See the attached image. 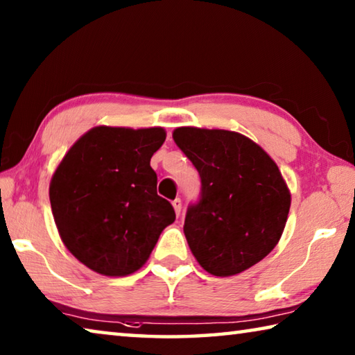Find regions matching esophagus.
I'll list each match as a JSON object with an SVG mask.
<instances>
[{
	"mask_svg": "<svg viewBox=\"0 0 355 355\" xmlns=\"http://www.w3.org/2000/svg\"><path fill=\"white\" fill-rule=\"evenodd\" d=\"M172 205H173V209H175L177 216H180V213H182V200H180V199H175V200L172 202Z\"/></svg>",
	"mask_w": 355,
	"mask_h": 355,
	"instance_id": "esophagus-1",
	"label": "esophagus"
}]
</instances>
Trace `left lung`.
<instances>
[{
	"label": "left lung",
	"instance_id": "1",
	"mask_svg": "<svg viewBox=\"0 0 355 355\" xmlns=\"http://www.w3.org/2000/svg\"><path fill=\"white\" fill-rule=\"evenodd\" d=\"M172 137L202 180L183 227L196 260L218 277L261 261L277 245L291 205L274 159L236 131L180 127Z\"/></svg>",
	"mask_w": 355,
	"mask_h": 355
}]
</instances>
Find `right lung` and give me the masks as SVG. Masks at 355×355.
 <instances>
[{
  "instance_id": "right-lung-1",
  "label": "right lung",
  "mask_w": 355,
  "mask_h": 355,
  "mask_svg": "<svg viewBox=\"0 0 355 355\" xmlns=\"http://www.w3.org/2000/svg\"><path fill=\"white\" fill-rule=\"evenodd\" d=\"M166 131L94 127L62 158L50 182L59 236L76 260L107 277L141 269L161 232L175 220L156 194L153 153Z\"/></svg>"
}]
</instances>
